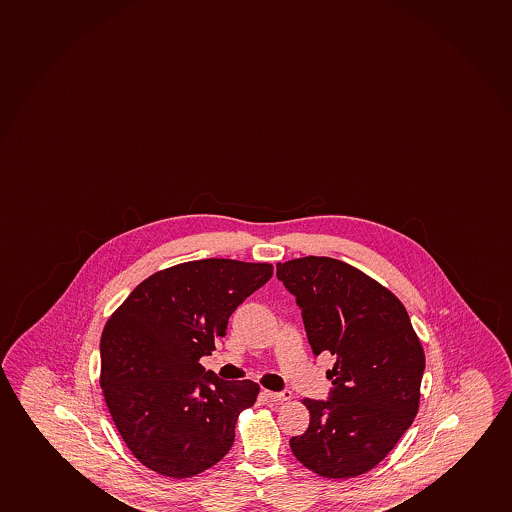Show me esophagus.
<instances>
[{"instance_id": "1", "label": "esophagus", "mask_w": 512, "mask_h": 512, "mask_svg": "<svg viewBox=\"0 0 512 512\" xmlns=\"http://www.w3.org/2000/svg\"><path fill=\"white\" fill-rule=\"evenodd\" d=\"M263 394H265L266 398L270 401H288L292 398V393H290V391H280V393H275V391H268V389H265Z\"/></svg>"}]
</instances>
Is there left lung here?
Wrapping results in <instances>:
<instances>
[{"label": "left lung", "mask_w": 512, "mask_h": 512, "mask_svg": "<svg viewBox=\"0 0 512 512\" xmlns=\"http://www.w3.org/2000/svg\"><path fill=\"white\" fill-rule=\"evenodd\" d=\"M277 277L302 311L314 355L336 362L329 400L302 401L309 429L290 439L295 458L324 478L372 470L412 425L425 355L400 299L340 259L278 263Z\"/></svg>", "instance_id": "8db88e82"}]
</instances>
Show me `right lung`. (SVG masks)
Listing matches in <instances>:
<instances>
[{
    "label": "right lung",
    "mask_w": 512,
    "mask_h": 512,
    "mask_svg": "<svg viewBox=\"0 0 512 512\" xmlns=\"http://www.w3.org/2000/svg\"><path fill=\"white\" fill-rule=\"evenodd\" d=\"M273 275L270 263L200 259L157 271L112 314L100 338V388L141 465L189 478L217 465L259 386L205 371L232 312Z\"/></svg>",
    "instance_id": "1"
}]
</instances>
